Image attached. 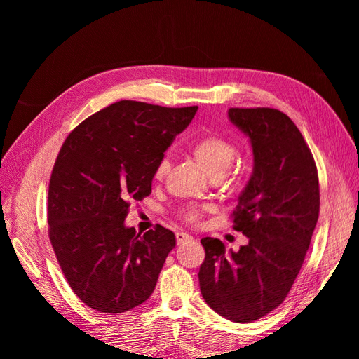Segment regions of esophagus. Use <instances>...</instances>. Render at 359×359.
I'll return each instance as SVG.
<instances>
[{"instance_id":"obj_1","label":"esophagus","mask_w":359,"mask_h":359,"mask_svg":"<svg viewBox=\"0 0 359 359\" xmlns=\"http://www.w3.org/2000/svg\"><path fill=\"white\" fill-rule=\"evenodd\" d=\"M177 244H184V243H190L193 241V236L186 233V232H177Z\"/></svg>"}]
</instances>
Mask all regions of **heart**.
<instances>
[{"label":"heart","mask_w":359,"mask_h":359,"mask_svg":"<svg viewBox=\"0 0 359 359\" xmlns=\"http://www.w3.org/2000/svg\"><path fill=\"white\" fill-rule=\"evenodd\" d=\"M190 154L199 163V166L208 173L211 178L223 177L226 170L231 168L238 149L231 139L219 133H205L193 140L189 147ZM169 168L168 158H161L154 169V178L163 180ZM203 208L199 205H187L180 211L182 220L187 223H198Z\"/></svg>","instance_id":"heart-1"}]
</instances>
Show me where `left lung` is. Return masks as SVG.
Here are the masks:
<instances>
[{"label": "left lung", "mask_w": 359, "mask_h": 359, "mask_svg": "<svg viewBox=\"0 0 359 359\" xmlns=\"http://www.w3.org/2000/svg\"><path fill=\"white\" fill-rule=\"evenodd\" d=\"M227 114L253 148L252 178L232 214L233 229L248 244L227 253L220 240L202 238L198 276L206 304L245 323L287 297L319 219V178L309 145L286 114L271 107H231Z\"/></svg>", "instance_id": "left-lung-1"}]
</instances>
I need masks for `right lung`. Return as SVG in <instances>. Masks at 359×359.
<instances>
[{"label":"right lung","instance_id":"right-lung-1","mask_svg":"<svg viewBox=\"0 0 359 359\" xmlns=\"http://www.w3.org/2000/svg\"><path fill=\"white\" fill-rule=\"evenodd\" d=\"M198 106L121 100L64 140L48 194L49 240L64 277L86 306L123 313L153 293L175 235L126 227L130 203L149 196L157 163Z\"/></svg>","mask_w":359,"mask_h":359}]
</instances>
